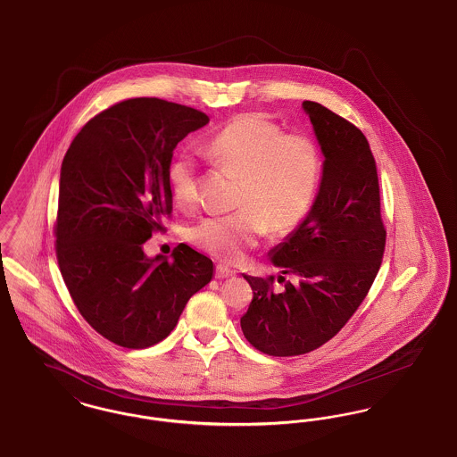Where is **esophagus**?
I'll return each mask as SVG.
<instances>
[{
	"instance_id": "esophagus-1",
	"label": "esophagus",
	"mask_w": 457,
	"mask_h": 457,
	"mask_svg": "<svg viewBox=\"0 0 457 457\" xmlns=\"http://www.w3.org/2000/svg\"><path fill=\"white\" fill-rule=\"evenodd\" d=\"M215 275H217V278H230V277H236V270H232L225 264H217Z\"/></svg>"
}]
</instances>
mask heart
I'll list each match as a JSON object with an SVG mask.
<instances>
[{"instance_id": "b5f03b06", "label": "heart", "mask_w": 457, "mask_h": 457, "mask_svg": "<svg viewBox=\"0 0 457 457\" xmlns=\"http://www.w3.org/2000/svg\"><path fill=\"white\" fill-rule=\"evenodd\" d=\"M218 167L239 175L232 215L201 220L191 239L201 249L237 263L254 247L266 228L273 236L295 230L318 194L323 158L310 136L284 130L258 113L227 121L204 145ZM170 191L182 208L197 197L193 160L177 156L169 167Z\"/></svg>"}]
</instances>
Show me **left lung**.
<instances>
[{
  "label": "left lung",
  "mask_w": 457,
  "mask_h": 457,
  "mask_svg": "<svg viewBox=\"0 0 457 457\" xmlns=\"http://www.w3.org/2000/svg\"><path fill=\"white\" fill-rule=\"evenodd\" d=\"M303 108L325 156L320 189L304 221L270 251L284 288H273V277L244 275L254 295L240 328L258 351L280 358L306 354L340 332L380 270L386 236L364 134L320 103Z\"/></svg>",
  "instance_id": "8db88e82"
}]
</instances>
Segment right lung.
<instances>
[{
	"instance_id": "right-lung-1",
	"label": "right lung",
	"mask_w": 457,
	"mask_h": 457,
	"mask_svg": "<svg viewBox=\"0 0 457 457\" xmlns=\"http://www.w3.org/2000/svg\"><path fill=\"white\" fill-rule=\"evenodd\" d=\"M210 119L158 97L125 99L87 121L69 147L54 225L65 286L97 334L127 349L158 344L187 301L213 278V262L179 244L171 260L145 240L171 213L173 149Z\"/></svg>"
}]
</instances>
